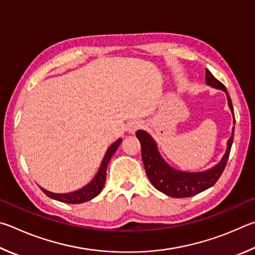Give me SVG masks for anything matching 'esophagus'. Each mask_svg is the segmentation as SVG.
<instances>
[{
	"mask_svg": "<svg viewBox=\"0 0 255 255\" xmlns=\"http://www.w3.org/2000/svg\"><path fill=\"white\" fill-rule=\"evenodd\" d=\"M140 127H141L140 122H135V121H134V122L128 123V131L130 132V133H134L136 130H139Z\"/></svg>",
	"mask_w": 255,
	"mask_h": 255,
	"instance_id": "obj_1",
	"label": "esophagus"
}]
</instances>
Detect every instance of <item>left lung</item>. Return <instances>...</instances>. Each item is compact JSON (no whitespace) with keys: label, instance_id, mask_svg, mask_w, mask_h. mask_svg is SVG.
<instances>
[{"label":"left lung","instance_id":"8db88e82","mask_svg":"<svg viewBox=\"0 0 255 255\" xmlns=\"http://www.w3.org/2000/svg\"><path fill=\"white\" fill-rule=\"evenodd\" d=\"M206 84L212 87L222 89L226 93L229 106L234 115L233 105H232L231 97L226 91V87L220 80L214 77L208 69H206ZM135 135L141 143L142 160H143L146 176H148L151 184L161 193L170 196V197L187 198L211 188L220 179L230 157L234 137V128L231 137L227 141L226 153L221 160V162L217 163L214 168L203 172H184L176 170V169L168 166L166 161L161 158L157 150V144L148 133L140 130L135 133Z\"/></svg>","mask_w":255,"mask_h":255}]
</instances>
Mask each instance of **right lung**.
I'll return each mask as SVG.
<instances>
[{
	"instance_id": "obj_1",
	"label": "right lung",
	"mask_w": 255,
	"mask_h": 255,
	"mask_svg": "<svg viewBox=\"0 0 255 255\" xmlns=\"http://www.w3.org/2000/svg\"><path fill=\"white\" fill-rule=\"evenodd\" d=\"M121 141L122 140L119 139L115 143H113L110 146L104 159H103V162L101 164V168L100 170H98L97 175L92 180V182H89V184L86 187H84L83 189H79L77 191H74V193H69V194H53L43 188H41V190L48 196V197L59 200V202L66 203V204H82L85 202H88V200L93 199L94 197H96L97 195H100V193L103 190V187L105 185L107 164H109L112 155L115 153L116 149L119 148V145L121 144Z\"/></svg>"
}]
</instances>
